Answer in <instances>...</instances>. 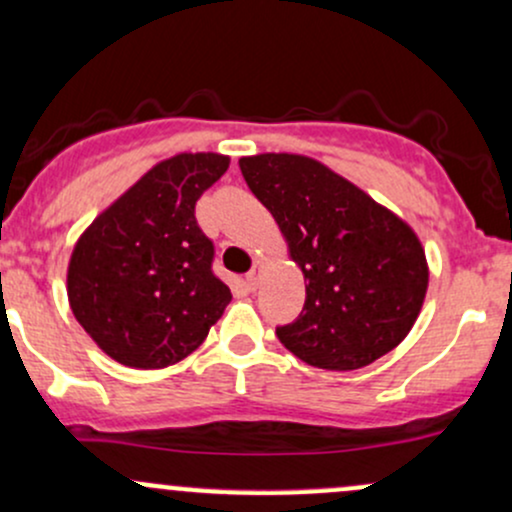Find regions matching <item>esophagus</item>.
<instances>
[{
  "label": "esophagus",
  "mask_w": 512,
  "mask_h": 512,
  "mask_svg": "<svg viewBox=\"0 0 512 512\" xmlns=\"http://www.w3.org/2000/svg\"><path fill=\"white\" fill-rule=\"evenodd\" d=\"M245 284H247V289H257V284H260V262H255V267L247 272Z\"/></svg>",
  "instance_id": "1"
}]
</instances>
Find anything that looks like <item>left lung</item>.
Wrapping results in <instances>:
<instances>
[{
	"label": "left lung",
	"mask_w": 512,
	"mask_h": 512,
	"mask_svg": "<svg viewBox=\"0 0 512 512\" xmlns=\"http://www.w3.org/2000/svg\"><path fill=\"white\" fill-rule=\"evenodd\" d=\"M240 172L306 279L301 316L277 328L286 350L311 367L350 372L401 345L428 291L413 228L313 157H240Z\"/></svg>",
	"instance_id": "obj_1"
}]
</instances>
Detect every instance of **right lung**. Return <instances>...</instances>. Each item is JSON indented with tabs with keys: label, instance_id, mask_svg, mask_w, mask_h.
Listing matches in <instances>:
<instances>
[{
	"label": "right lung",
	"instance_id": "add662e5",
	"mask_svg": "<svg viewBox=\"0 0 512 512\" xmlns=\"http://www.w3.org/2000/svg\"><path fill=\"white\" fill-rule=\"evenodd\" d=\"M230 157L179 153L101 211L67 265L77 323L111 359L162 369L192 355L230 303L213 274V243L199 228V196Z\"/></svg>",
	"mask_w": 512,
	"mask_h": 512
}]
</instances>
